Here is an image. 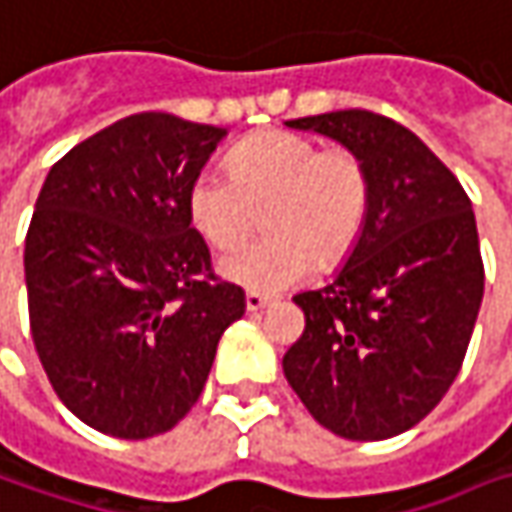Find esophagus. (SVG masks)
Returning a JSON list of instances; mask_svg holds the SVG:
<instances>
[{
    "mask_svg": "<svg viewBox=\"0 0 512 512\" xmlns=\"http://www.w3.org/2000/svg\"><path fill=\"white\" fill-rule=\"evenodd\" d=\"M272 303V298H266V295H260V292H246V309L249 312H260V309H266Z\"/></svg>",
    "mask_w": 512,
    "mask_h": 512,
    "instance_id": "obj_1",
    "label": "esophagus"
}]
</instances>
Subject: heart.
<instances>
[{
    "label": "heart",
    "instance_id": "b5f03b06",
    "mask_svg": "<svg viewBox=\"0 0 512 512\" xmlns=\"http://www.w3.org/2000/svg\"><path fill=\"white\" fill-rule=\"evenodd\" d=\"M372 206L367 163L344 145L295 131H260L229 151V174L200 171L186 194L191 226L214 249L257 229L269 237L220 257L226 280L249 292L298 286L315 266L335 269L358 246Z\"/></svg>",
    "mask_w": 512,
    "mask_h": 512
}]
</instances>
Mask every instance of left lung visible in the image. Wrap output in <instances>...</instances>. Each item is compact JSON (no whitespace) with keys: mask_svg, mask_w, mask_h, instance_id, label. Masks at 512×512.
Instances as JSON below:
<instances>
[{"mask_svg":"<svg viewBox=\"0 0 512 512\" xmlns=\"http://www.w3.org/2000/svg\"><path fill=\"white\" fill-rule=\"evenodd\" d=\"M286 125L352 148L372 206L335 280L295 295L306 326L283 375L326 430L392 438L435 410L464 364L484 295L476 214L456 174L389 117L346 108Z\"/></svg>","mask_w":512,"mask_h":512,"instance_id":"8db88e82","label":"left lung"}]
</instances>
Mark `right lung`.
Segmentation results:
<instances>
[{
	"instance_id": "1",
	"label": "right lung",
	"mask_w": 512,
	"mask_h": 512,
	"mask_svg": "<svg viewBox=\"0 0 512 512\" xmlns=\"http://www.w3.org/2000/svg\"><path fill=\"white\" fill-rule=\"evenodd\" d=\"M226 128L143 111L74 145L25 237L28 318L59 401L140 441L197 404L243 289L214 275L186 194Z\"/></svg>"
}]
</instances>
